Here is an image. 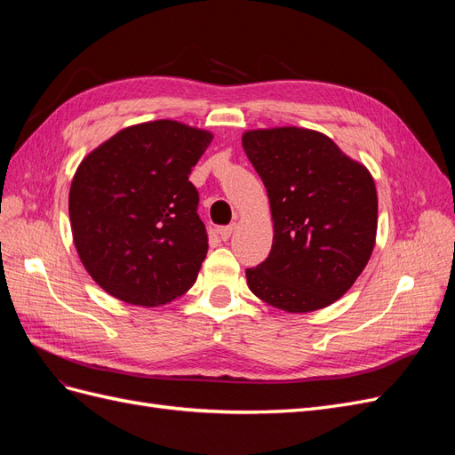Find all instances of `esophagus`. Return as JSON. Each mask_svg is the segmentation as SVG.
<instances>
[{
	"mask_svg": "<svg viewBox=\"0 0 455 455\" xmlns=\"http://www.w3.org/2000/svg\"><path fill=\"white\" fill-rule=\"evenodd\" d=\"M235 224H229V226H224V228H220L218 229V235H220V239H222V241H228L229 237H231V233L233 231H235Z\"/></svg>",
	"mask_w": 455,
	"mask_h": 455,
	"instance_id": "34e87169",
	"label": "esophagus"
}]
</instances>
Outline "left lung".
Returning <instances> with one entry per match:
<instances>
[{
    "label": "left lung",
    "instance_id": "left-lung-1",
    "mask_svg": "<svg viewBox=\"0 0 455 455\" xmlns=\"http://www.w3.org/2000/svg\"><path fill=\"white\" fill-rule=\"evenodd\" d=\"M243 148L267 189L275 231L269 256L246 269L252 294L288 313L334 304L374 251V178L309 129L249 131Z\"/></svg>",
    "mask_w": 455,
    "mask_h": 455
}]
</instances>
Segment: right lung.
<instances>
[{
  "label": "right lung",
  "mask_w": 455,
  "mask_h": 455,
  "mask_svg": "<svg viewBox=\"0 0 455 455\" xmlns=\"http://www.w3.org/2000/svg\"><path fill=\"white\" fill-rule=\"evenodd\" d=\"M211 140L159 119L119 131L81 161L68 203L74 243L108 294L156 307L194 286L209 237L189 174Z\"/></svg>",
  "instance_id": "add662e5"
}]
</instances>
